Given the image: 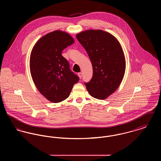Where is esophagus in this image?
I'll return each instance as SVG.
<instances>
[{
  "instance_id": "esophagus-1",
  "label": "esophagus",
  "mask_w": 161,
  "mask_h": 161,
  "mask_svg": "<svg viewBox=\"0 0 161 161\" xmlns=\"http://www.w3.org/2000/svg\"><path fill=\"white\" fill-rule=\"evenodd\" d=\"M78 75L79 78L81 79V77H82V73H81V72H79V73H78Z\"/></svg>"
}]
</instances>
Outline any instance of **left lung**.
Masks as SVG:
<instances>
[{
    "label": "left lung",
    "mask_w": 161,
    "mask_h": 161,
    "mask_svg": "<svg viewBox=\"0 0 161 161\" xmlns=\"http://www.w3.org/2000/svg\"><path fill=\"white\" fill-rule=\"evenodd\" d=\"M88 54L93 75L84 83L92 97L104 100L121 84L125 70L123 49L114 36L102 30H87L76 35Z\"/></svg>",
    "instance_id": "left-lung-1"
}]
</instances>
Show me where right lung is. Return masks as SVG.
I'll list each match as a JSON object with an SVG mask.
<instances>
[{
  "instance_id": "add662e5",
  "label": "right lung",
  "mask_w": 161,
  "mask_h": 161,
  "mask_svg": "<svg viewBox=\"0 0 161 161\" xmlns=\"http://www.w3.org/2000/svg\"><path fill=\"white\" fill-rule=\"evenodd\" d=\"M74 43L69 34L54 31L39 39L31 51L30 71L37 89L53 103L66 100L79 77L70 69L68 61L61 55Z\"/></svg>"
}]
</instances>
